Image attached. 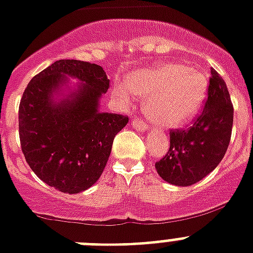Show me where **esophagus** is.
Wrapping results in <instances>:
<instances>
[{
  "label": "esophagus",
  "mask_w": 253,
  "mask_h": 253,
  "mask_svg": "<svg viewBox=\"0 0 253 253\" xmlns=\"http://www.w3.org/2000/svg\"><path fill=\"white\" fill-rule=\"evenodd\" d=\"M131 125H132L135 128H137V130H148V128H149L147 122L141 121L140 118H137V117H133L132 120H131Z\"/></svg>",
  "instance_id": "esophagus-1"
}]
</instances>
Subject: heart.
I'll list each match as a JSON object with an SVG mask.
<instances>
[{
    "label": "heart",
    "mask_w": 253,
    "mask_h": 253,
    "mask_svg": "<svg viewBox=\"0 0 253 253\" xmlns=\"http://www.w3.org/2000/svg\"><path fill=\"white\" fill-rule=\"evenodd\" d=\"M121 87V93L131 98L133 93L147 96L148 116L166 127L183 125L199 112L208 91V78L199 70L178 62L160 63L137 70Z\"/></svg>",
    "instance_id": "heart-1"
}]
</instances>
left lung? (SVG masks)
<instances>
[{"label": "left lung", "mask_w": 253, "mask_h": 253, "mask_svg": "<svg viewBox=\"0 0 253 253\" xmlns=\"http://www.w3.org/2000/svg\"><path fill=\"white\" fill-rule=\"evenodd\" d=\"M234 108L225 80L211 70L204 109L187 128L170 130L169 151L156 170L175 186H191L215 169L231 139Z\"/></svg>", "instance_id": "8db88e82"}]
</instances>
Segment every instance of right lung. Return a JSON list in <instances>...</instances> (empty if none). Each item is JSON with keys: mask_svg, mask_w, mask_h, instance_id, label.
I'll list each match as a JSON object with an SVG mask.
<instances>
[{"mask_svg": "<svg viewBox=\"0 0 253 253\" xmlns=\"http://www.w3.org/2000/svg\"><path fill=\"white\" fill-rule=\"evenodd\" d=\"M65 75L84 87L61 104L51 96ZM101 66L59 59L31 79L19 104L20 147L41 180L55 190L78 194L100 178L114 137L128 117L98 112V98L109 89Z\"/></svg>", "mask_w": 253, "mask_h": 253, "instance_id": "1", "label": "right lung"}]
</instances>
